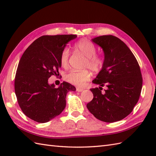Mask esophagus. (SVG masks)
<instances>
[{
  "instance_id": "1",
  "label": "esophagus",
  "mask_w": 156,
  "mask_h": 156,
  "mask_svg": "<svg viewBox=\"0 0 156 156\" xmlns=\"http://www.w3.org/2000/svg\"><path fill=\"white\" fill-rule=\"evenodd\" d=\"M84 90V88H76V91L78 92H82Z\"/></svg>"
}]
</instances>
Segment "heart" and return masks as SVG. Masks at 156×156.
<instances>
[{
    "label": "heart",
    "instance_id": "1",
    "mask_svg": "<svg viewBox=\"0 0 156 156\" xmlns=\"http://www.w3.org/2000/svg\"><path fill=\"white\" fill-rule=\"evenodd\" d=\"M74 49L86 57L84 67H88L94 72H99L104 66L105 60L102 56L97 54V47L91 41L87 39H81L74 44ZM69 57V51L65 48L59 56V62L62 67L68 66ZM92 74L88 69L82 71L72 70L65 74L66 81L78 87H82L86 82L90 80Z\"/></svg>",
    "mask_w": 156,
    "mask_h": 156
}]
</instances>
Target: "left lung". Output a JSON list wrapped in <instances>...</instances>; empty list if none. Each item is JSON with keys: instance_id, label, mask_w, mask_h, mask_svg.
<instances>
[{"instance_id": "left-lung-1", "label": "left lung", "mask_w": 156, "mask_h": 156, "mask_svg": "<svg viewBox=\"0 0 156 156\" xmlns=\"http://www.w3.org/2000/svg\"><path fill=\"white\" fill-rule=\"evenodd\" d=\"M92 41L102 48L105 63L94 84L101 87L91 88L93 99L87 107L94 117L104 122L122 120L131 113L140 97L143 79L140 65L125 43L113 35H102Z\"/></svg>"}]
</instances>
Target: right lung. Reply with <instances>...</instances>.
Listing matches in <instances>:
<instances>
[{
	"mask_svg": "<svg viewBox=\"0 0 156 156\" xmlns=\"http://www.w3.org/2000/svg\"><path fill=\"white\" fill-rule=\"evenodd\" d=\"M76 35H44L36 39L23 53L15 78L18 104L27 117L46 122L64 111L66 95L76 88L63 82L58 88L49 84L51 76H59V56L68 43Z\"/></svg>",
	"mask_w": 156,
	"mask_h": 156,
	"instance_id": "right-lung-1",
	"label": "right lung"
}]
</instances>
